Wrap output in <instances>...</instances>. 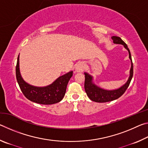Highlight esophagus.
<instances>
[{"mask_svg":"<svg viewBox=\"0 0 148 148\" xmlns=\"http://www.w3.org/2000/svg\"><path fill=\"white\" fill-rule=\"evenodd\" d=\"M84 68H85V66H84V62H78L76 66V71L77 72H82L84 71Z\"/></svg>","mask_w":148,"mask_h":148,"instance_id":"obj_1","label":"esophagus"}]
</instances>
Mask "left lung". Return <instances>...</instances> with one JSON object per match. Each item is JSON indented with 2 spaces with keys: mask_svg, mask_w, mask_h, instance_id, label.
Listing matches in <instances>:
<instances>
[{
  "mask_svg": "<svg viewBox=\"0 0 148 148\" xmlns=\"http://www.w3.org/2000/svg\"><path fill=\"white\" fill-rule=\"evenodd\" d=\"M114 43L119 44L123 45L124 47L129 51V58L131 61V68L130 71V76L124 86H123L120 88L112 90V91H108V90L102 89L100 87H97L92 82V76H90L87 73H85V83H84V88L86 91L87 95L91 101L96 102H107L110 101H114L120 97L124 94V92L126 91L127 89L129 86V84L131 83L132 76H133V64H132L131 55L130 50L127 47V45L122 40L121 38L118 36H112Z\"/></svg>",
  "mask_w": 148,
  "mask_h": 148,
  "instance_id": "8db88e82",
  "label": "left lung"
}]
</instances>
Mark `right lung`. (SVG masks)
<instances>
[{
  "label": "right lung",
  "mask_w": 148,
  "mask_h": 148,
  "mask_svg": "<svg viewBox=\"0 0 148 148\" xmlns=\"http://www.w3.org/2000/svg\"><path fill=\"white\" fill-rule=\"evenodd\" d=\"M16 64V79L24 96L32 102L40 104H53L57 103L63 99L67 84L72 76V72L60 76L53 84L44 87H37L29 85L24 81L19 72V59Z\"/></svg>",
  "instance_id": "right-lung-1"
}]
</instances>
